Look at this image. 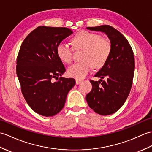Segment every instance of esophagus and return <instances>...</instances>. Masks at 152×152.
Returning a JSON list of instances; mask_svg holds the SVG:
<instances>
[{
    "label": "esophagus",
    "instance_id": "obj_1",
    "mask_svg": "<svg viewBox=\"0 0 152 152\" xmlns=\"http://www.w3.org/2000/svg\"><path fill=\"white\" fill-rule=\"evenodd\" d=\"M81 81H82L81 80H79V79H77L75 80V82H76L77 85H79L80 83H81Z\"/></svg>",
    "mask_w": 152,
    "mask_h": 152
}]
</instances>
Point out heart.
<instances>
[{"mask_svg":"<svg viewBox=\"0 0 152 152\" xmlns=\"http://www.w3.org/2000/svg\"><path fill=\"white\" fill-rule=\"evenodd\" d=\"M74 49H83V62L77 63L67 69L69 77L81 79L88 74L94 67H102L109 59L112 51V43L109 38L96 33L83 30L72 38ZM73 49L66 43L60 42L56 47V54L62 62L70 64L73 60Z\"/></svg>","mask_w":152,"mask_h":152,"instance_id":"obj_1","label":"heart"}]
</instances>
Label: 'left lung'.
<instances>
[{
	"label": "left lung",
	"instance_id": "obj_1",
	"mask_svg": "<svg viewBox=\"0 0 152 152\" xmlns=\"http://www.w3.org/2000/svg\"><path fill=\"white\" fill-rule=\"evenodd\" d=\"M87 28L105 33L112 43L109 59L95 75L101 79L90 80L92 89L86 97L90 109L101 115H110L120 109L129 94L134 71V54L127 39L113 26L104 25Z\"/></svg>",
	"mask_w": 152,
	"mask_h": 152
}]
</instances>
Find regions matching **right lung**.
I'll list each match as a JSON object with an SVG mask.
<instances>
[{
  "mask_svg": "<svg viewBox=\"0 0 152 152\" xmlns=\"http://www.w3.org/2000/svg\"><path fill=\"white\" fill-rule=\"evenodd\" d=\"M72 33L66 27L39 26L26 37L20 48L16 72L21 92L30 107L42 116L58 113L75 85L74 79L61 77L66 68L56 54L58 43Z\"/></svg>",
  "mask_w": 152,
  "mask_h": 152,
  "instance_id": "right-lung-1",
  "label": "right lung"
}]
</instances>
